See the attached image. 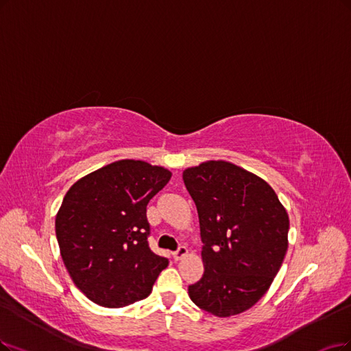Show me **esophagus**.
I'll use <instances>...</instances> for the list:
<instances>
[{"instance_id":"obj_1","label":"esophagus","mask_w":351,"mask_h":351,"mask_svg":"<svg viewBox=\"0 0 351 351\" xmlns=\"http://www.w3.org/2000/svg\"><path fill=\"white\" fill-rule=\"evenodd\" d=\"M186 254H188V249L185 247V245H180L176 252H173V258L175 261H180V258L185 257Z\"/></svg>"}]
</instances>
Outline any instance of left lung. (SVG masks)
I'll return each instance as SVG.
<instances>
[{"mask_svg": "<svg viewBox=\"0 0 351 351\" xmlns=\"http://www.w3.org/2000/svg\"><path fill=\"white\" fill-rule=\"evenodd\" d=\"M182 176L204 243L205 270L189 285V298L215 317L241 314L267 292L282 266L288 213L262 178L230 162H204Z\"/></svg>", "mask_w": 351, "mask_h": 351, "instance_id": "1", "label": "left lung"}]
</instances>
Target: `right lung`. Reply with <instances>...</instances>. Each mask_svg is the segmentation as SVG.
Instances as JSON below:
<instances>
[{
    "instance_id": "obj_1",
    "label": "right lung",
    "mask_w": 351,
    "mask_h": 351,
    "mask_svg": "<svg viewBox=\"0 0 351 351\" xmlns=\"http://www.w3.org/2000/svg\"><path fill=\"white\" fill-rule=\"evenodd\" d=\"M172 173L124 159L89 173L69 188L56 215L62 261L88 300L120 308L141 301L169 265L147 243L149 201Z\"/></svg>"
}]
</instances>
